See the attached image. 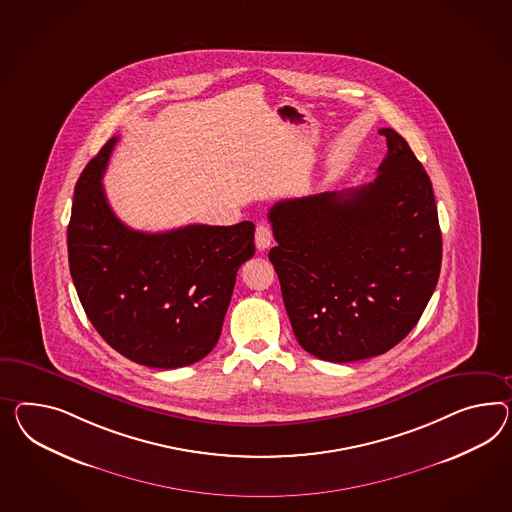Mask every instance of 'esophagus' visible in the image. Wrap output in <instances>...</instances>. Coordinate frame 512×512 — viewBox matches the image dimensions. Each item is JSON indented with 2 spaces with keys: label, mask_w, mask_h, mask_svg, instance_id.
Masks as SVG:
<instances>
[{
  "label": "esophagus",
  "mask_w": 512,
  "mask_h": 512,
  "mask_svg": "<svg viewBox=\"0 0 512 512\" xmlns=\"http://www.w3.org/2000/svg\"><path fill=\"white\" fill-rule=\"evenodd\" d=\"M254 241H256L258 250L269 249L271 243H273V232H271V228H269L267 224H258V226H256Z\"/></svg>",
  "instance_id": "1"
}]
</instances>
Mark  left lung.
I'll list each match as a JSON object with an SVG mask.
<instances>
[{"mask_svg":"<svg viewBox=\"0 0 512 512\" xmlns=\"http://www.w3.org/2000/svg\"><path fill=\"white\" fill-rule=\"evenodd\" d=\"M388 154L371 184L276 202L269 250L291 328L327 362L390 351L433 295L442 232L433 184L407 141L382 128Z\"/></svg>","mask_w":512,"mask_h":512,"instance_id":"8db88e82","label":"left lung"}]
</instances>
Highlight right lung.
Wrapping results in <instances>:
<instances>
[{
    "label": "right lung",
    "instance_id": "add662e5",
    "mask_svg": "<svg viewBox=\"0 0 512 512\" xmlns=\"http://www.w3.org/2000/svg\"><path fill=\"white\" fill-rule=\"evenodd\" d=\"M117 137L81 172L68 263L92 327L135 364L191 366L221 336L237 269L254 256V224L132 230L111 210L102 176Z\"/></svg>",
    "mask_w": 512,
    "mask_h": 512
}]
</instances>
